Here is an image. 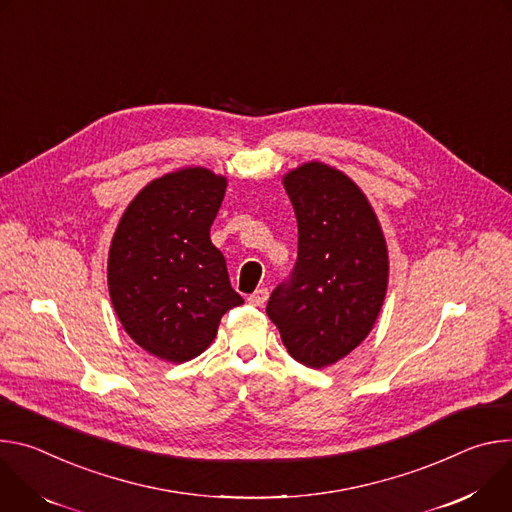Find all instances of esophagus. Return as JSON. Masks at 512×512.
Instances as JSON below:
<instances>
[{"mask_svg":"<svg viewBox=\"0 0 512 512\" xmlns=\"http://www.w3.org/2000/svg\"><path fill=\"white\" fill-rule=\"evenodd\" d=\"M268 299V289H256L250 297H248V303L254 305V307H262Z\"/></svg>","mask_w":512,"mask_h":512,"instance_id":"34e87169","label":"esophagus"}]
</instances>
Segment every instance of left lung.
I'll list each match as a JSON object with an SVG mask.
<instances>
[{
	"label": "left lung",
	"mask_w": 512,
	"mask_h": 512,
	"mask_svg": "<svg viewBox=\"0 0 512 512\" xmlns=\"http://www.w3.org/2000/svg\"><path fill=\"white\" fill-rule=\"evenodd\" d=\"M282 185L297 215L299 256L266 313L289 354L319 370L372 331L388 287V248L370 201L342 170L311 160Z\"/></svg>",
	"instance_id": "left-lung-1"
}]
</instances>
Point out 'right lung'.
Masks as SVG:
<instances>
[{
    "mask_svg": "<svg viewBox=\"0 0 512 512\" xmlns=\"http://www.w3.org/2000/svg\"><path fill=\"white\" fill-rule=\"evenodd\" d=\"M225 187L203 166L166 173L130 201L111 238V305L134 342L164 362L197 358L223 313L244 303L209 238Z\"/></svg>",
    "mask_w": 512,
    "mask_h": 512,
    "instance_id": "add662e5",
    "label": "right lung"
}]
</instances>
